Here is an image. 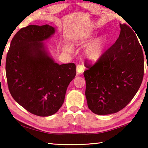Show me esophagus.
Segmentation results:
<instances>
[{
	"label": "esophagus",
	"instance_id": "esophagus-1",
	"mask_svg": "<svg viewBox=\"0 0 148 148\" xmlns=\"http://www.w3.org/2000/svg\"><path fill=\"white\" fill-rule=\"evenodd\" d=\"M84 66H82L81 64H78L77 66H76V71H77V73L78 74H81L83 73L84 72Z\"/></svg>",
	"mask_w": 148,
	"mask_h": 148
}]
</instances>
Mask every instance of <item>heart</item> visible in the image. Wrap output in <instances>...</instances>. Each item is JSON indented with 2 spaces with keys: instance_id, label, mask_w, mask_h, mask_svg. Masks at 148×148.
I'll use <instances>...</instances> for the list:
<instances>
[{
  "instance_id": "heart-1",
  "label": "heart",
  "mask_w": 148,
  "mask_h": 148,
  "mask_svg": "<svg viewBox=\"0 0 148 148\" xmlns=\"http://www.w3.org/2000/svg\"><path fill=\"white\" fill-rule=\"evenodd\" d=\"M92 37H93V34L87 33L76 40L73 44L77 46H84L89 41H91ZM105 46H106V39L104 36H100L95 39L87 46L85 50V56L86 58L91 61L98 60L103 53ZM63 49L68 53H71L73 51V48L69 45H65L63 47Z\"/></svg>"
}]
</instances>
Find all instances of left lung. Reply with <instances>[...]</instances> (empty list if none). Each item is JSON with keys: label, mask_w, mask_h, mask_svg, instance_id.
Instances as JSON below:
<instances>
[{"label": "left lung", "mask_w": 148, "mask_h": 148, "mask_svg": "<svg viewBox=\"0 0 148 148\" xmlns=\"http://www.w3.org/2000/svg\"><path fill=\"white\" fill-rule=\"evenodd\" d=\"M119 38L94 64L86 61V97L94 114L108 115L123 109L133 99L144 77V54L134 31L119 24Z\"/></svg>", "instance_id": "8db88e82"}]
</instances>
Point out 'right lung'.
I'll return each instance as SVG.
<instances>
[{
  "mask_svg": "<svg viewBox=\"0 0 148 148\" xmlns=\"http://www.w3.org/2000/svg\"><path fill=\"white\" fill-rule=\"evenodd\" d=\"M55 32L49 25L21 29L12 38L6 57L7 83L12 97L30 113L42 117L58 111L76 74L74 63L59 64L49 56L42 42Z\"/></svg>",
  "mask_w": 148,
  "mask_h": 148,
  "instance_id": "right-lung-1",
  "label": "right lung"
}]
</instances>
